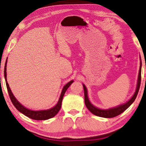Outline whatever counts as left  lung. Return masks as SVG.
Here are the masks:
<instances>
[{"instance_id": "8db88e82", "label": "left lung", "mask_w": 146, "mask_h": 146, "mask_svg": "<svg viewBox=\"0 0 146 146\" xmlns=\"http://www.w3.org/2000/svg\"><path fill=\"white\" fill-rule=\"evenodd\" d=\"M140 68H139V75H138V79H137V87H136L135 92L134 93L133 96L131 97L128 101L123 104H121V105H118L116 107H111L109 109H100L98 107H96L95 105H93L91 103L90 100H89V97H88V91L87 89H86V86L84 84H82L83 87H84V102H85L86 107H87L88 110L90 111L93 114L96 115V116H100V117L103 118H113L115 116H117L118 115L121 114L123 111H125L134 102L138 94L139 87H140L141 84V60L140 57Z\"/></svg>"}]
</instances>
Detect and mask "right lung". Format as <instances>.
Returning <instances> with one entry per match:
<instances>
[{
    "mask_svg": "<svg viewBox=\"0 0 146 146\" xmlns=\"http://www.w3.org/2000/svg\"><path fill=\"white\" fill-rule=\"evenodd\" d=\"M7 58L6 60L5 64V68H4V76H5V80L6 82V86H7V89L9 93V96L10 97L12 102L13 103L14 106L17 108V110L19 111H20L21 113H22L23 114L26 116L27 117L32 118V119L36 120V121H43V120H48L49 118H51L55 116L57 113H58L62 107V99H63L64 95L66 91L67 90L68 87H69L70 84L73 82V80H70L66 84H65L64 86L63 89H62V92H61L60 98H59L58 102L56 104L54 107H52V108L48 109V110H32L30 109L27 108L25 106H23L21 103H20L18 101L15 96H14L13 93L11 91L10 88H9V84H8L7 80Z\"/></svg>",
    "mask_w": 146,
    "mask_h": 146,
    "instance_id": "1",
    "label": "right lung"
}]
</instances>
